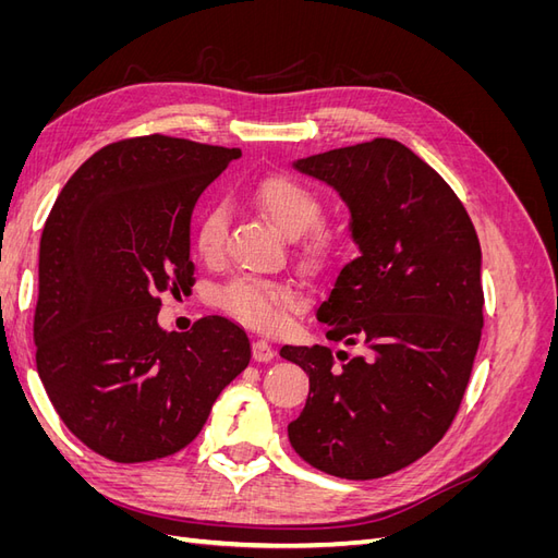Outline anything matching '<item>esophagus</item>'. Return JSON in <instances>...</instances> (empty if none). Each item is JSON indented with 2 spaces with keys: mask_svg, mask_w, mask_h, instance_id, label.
Here are the masks:
<instances>
[{
  "mask_svg": "<svg viewBox=\"0 0 558 558\" xmlns=\"http://www.w3.org/2000/svg\"><path fill=\"white\" fill-rule=\"evenodd\" d=\"M251 353H253V361H258V363H267V361H272L275 359V349H272V344H269L267 340H256L251 344Z\"/></svg>",
  "mask_w": 558,
  "mask_h": 558,
  "instance_id": "34e87169",
  "label": "esophagus"
}]
</instances>
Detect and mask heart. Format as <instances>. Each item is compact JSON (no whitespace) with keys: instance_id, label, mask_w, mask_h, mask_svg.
<instances>
[{"instance_id":"b5f03b06","label":"heart","mask_w":558,"mask_h":558,"mask_svg":"<svg viewBox=\"0 0 558 558\" xmlns=\"http://www.w3.org/2000/svg\"><path fill=\"white\" fill-rule=\"evenodd\" d=\"M251 202L286 238H300L312 230L324 214L320 197L289 174H275L258 181L251 189ZM228 234V209L223 205L207 207L195 226V246L202 258L221 256ZM330 253V240L318 234L307 248V260L320 263ZM221 307L242 324L256 330H277L286 324L289 312L300 307L302 293L293 283L272 281L263 277H238L228 281L218 293Z\"/></svg>"}]
</instances>
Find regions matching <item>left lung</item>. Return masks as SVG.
<instances>
[{"mask_svg": "<svg viewBox=\"0 0 558 558\" xmlns=\"http://www.w3.org/2000/svg\"><path fill=\"white\" fill-rule=\"evenodd\" d=\"M349 209L361 256L335 277L316 318L328 340L367 347H281L305 369L310 396L289 424L310 465L377 480L430 451L459 412L484 326L482 248L447 181L393 140L293 160Z\"/></svg>", "mask_w": 558, "mask_h": 558, "instance_id": "left-lung-1", "label": "left lung"}]
</instances>
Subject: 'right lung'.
<instances>
[{
  "mask_svg": "<svg viewBox=\"0 0 558 558\" xmlns=\"http://www.w3.org/2000/svg\"><path fill=\"white\" fill-rule=\"evenodd\" d=\"M240 148L134 137L99 148L64 183L39 244L37 369L78 440L116 463L193 442L251 361L242 326L158 324L160 295L193 283L197 197Z\"/></svg>",
  "mask_w": 558,
  "mask_h": 558,
  "instance_id": "obj_1",
  "label": "right lung"
}]
</instances>
